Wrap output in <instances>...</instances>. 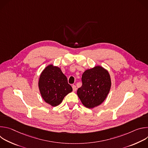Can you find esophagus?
Returning a JSON list of instances; mask_svg holds the SVG:
<instances>
[{"label":"esophagus","mask_w":148,"mask_h":148,"mask_svg":"<svg viewBox=\"0 0 148 148\" xmlns=\"http://www.w3.org/2000/svg\"><path fill=\"white\" fill-rule=\"evenodd\" d=\"M72 87H73V91H75L76 90H77L76 86H75V85H73V86H72Z\"/></svg>","instance_id":"esophagus-1"}]
</instances>
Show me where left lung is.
<instances>
[{"instance_id": "obj_1", "label": "left lung", "mask_w": 148, "mask_h": 148, "mask_svg": "<svg viewBox=\"0 0 148 148\" xmlns=\"http://www.w3.org/2000/svg\"><path fill=\"white\" fill-rule=\"evenodd\" d=\"M81 80L82 84L77 90V95L84 106L93 108L102 103L111 86L108 72L101 66H96L85 71Z\"/></svg>"}]
</instances>
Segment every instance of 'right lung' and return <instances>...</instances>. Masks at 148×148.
Listing matches in <instances>:
<instances>
[{
	"instance_id": "obj_1",
	"label": "right lung",
	"mask_w": 148,
	"mask_h": 148,
	"mask_svg": "<svg viewBox=\"0 0 148 148\" xmlns=\"http://www.w3.org/2000/svg\"><path fill=\"white\" fill-rule=\"evenodd\" d=\"M38 87L42 98L53 107L58 105L64 97L73 91L66 76L60 68L53 65L47 66L41 73Z\"/></svg>"
}]
</instances>
